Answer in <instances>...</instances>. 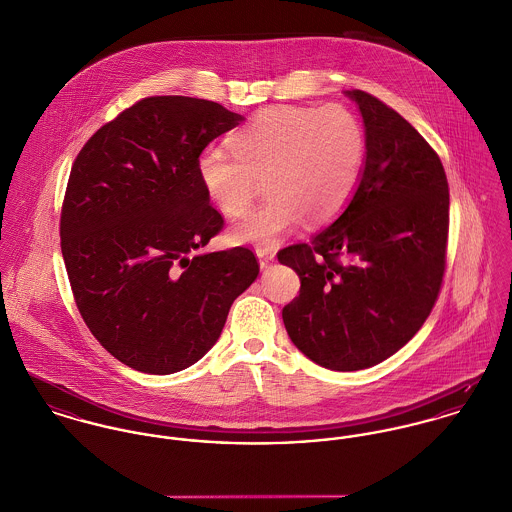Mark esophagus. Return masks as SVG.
Segmentation results:
<instances>
[{
  "mask_svg": "<svg viewBox=\"0 0 512 512\" xmlns=\"http://www.w3.org/2000/svg\"><path fill=\"white\" fill-rule=\"evenodd\" d=\"M257 257L263 269H267L275 261V249L271 247H257Z\"/></svg>",
  "mask_w": 512,
  "mask_h": 512,
  "instance_id": "34e87169",
  "label": "esophagus"
}]
</instances>
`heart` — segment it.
I'll return each mask as SVG.
<instances>
[{
    "label": "heart",
    "mask_w": 512,
    "mask_h": 512,
    "mask_svg": "<svg viewBox=\"0 0 512 512\" xmlns=\"http://www.w3.org/2000/svg\"><path fill=\"white\" fill-rule=\"evenodd\" d=\"M231 147L202 153V186L226 216L237 218L267 180L269 202L237 222L231 237L273 245L304 216L320 224L340 214L363 171L367 135L341 104L275 106L237 131Z\"/></svg>",
    "instance_id": "1"
}]
</instances>
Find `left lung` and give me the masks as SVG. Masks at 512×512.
<instances>
[{
    "instance_id": "left-lung-1",
    "label": "left lung",
    "mask_w": 512,
    "mask_h": 512,
    "mask_svg": "<svg viewBox=\"0 0 512 512\" xmlns=\"http://www.w3.org/2000/svg\"><path fill=\"white\" fill-rule=\"evenodd\" d=\"M347 96L367 135L359 186L332 226L277 255L300 277L284 328L308 359L332 371L373 367L414 338L444 283L450 229L438 153L379 98Z\"/></svg>"
}]
</instances>
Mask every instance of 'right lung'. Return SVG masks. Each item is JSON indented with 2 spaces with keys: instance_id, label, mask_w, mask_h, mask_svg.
<instances>
[{
  "instance_id": "add662e5",
  "label": "right lung",
  "mask_w": 512,
  "mask_h": 512,
  "mask_svg": "<svg viewBox=\"0 0 512 512\" xmlns=\"http://www.w3.org/2000/svg\"><path fill=\"white\" fill-rule=\"evenodd\" d=\"M243 117L151 96L80 149L60 212V249L92 336L123 365L171 375L218 341L233 300L257 279L249 247L194 255L224 228L198 161Z\"/></svg>"
}]
</instances>
